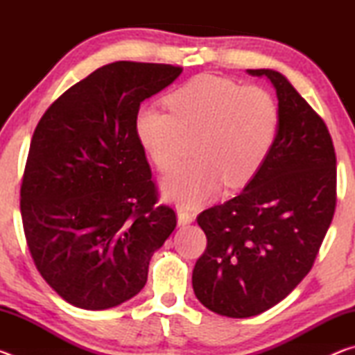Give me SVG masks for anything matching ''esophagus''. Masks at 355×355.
Wrapping results in <instances>:
<instances>
[{
	"mask_svg": "<svg viewBox=\"0 0 355 355\" xmlns=\"http://www.w3.org/2000/svg\"><path fill=\"white\" fill-rule=\"evenodd\" d=\"M177 218H178V225H188V224H191L192 220H194V214L188 213V211H183V209H180L178 214H177Z\"/></svg>",
	"mask_w": 355,
	"mask_h": 355,
	"instance_id": "esophagus-1",
	"label": "esophagus"
}]
</instances>
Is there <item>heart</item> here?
Listing matches in <instances>:
<instances>
[{"label":"heart","instance_id":"b5f03b06","mask_svg":"<svg viewBox=\"0 0 355 355\" xmlns=\"http://www.w3.org/2000/svg\"><path fill=\"white\" fill-rule=\"evenodd\" d=\"M171 112L144 106L136 114L135 135L148 159L169 171L194 136L196 158L164 178L167 199L196 207L227 186L254 178L277 141L280 111L266 89L241 86L224 76L202 73L167 94Z\"/></svg>","mask_w":355,"mask_h":355}]
</instances>
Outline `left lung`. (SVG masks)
<instances>
[{
  "label": "left lung",
  "instance_id": "left-lung-1",
  "mask_svg": "<svg viewBox=\"0 0 355 355\" xmlns=\"http://www.w3.org/2000/svg\"><path fill=\"white\" fill-rule=\"evenodd\" d=\"M280 128L266 163L243 192L202 211L207 249L196 261L197 299L228 318L260 315L310 272L336 207V156L316 111L275 70Z\"/></svg>",
  "mask_w": 355,
  "mask_h": 355
}]
</instances>
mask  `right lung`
<instances>
[{
    "label": "right lung",
    "mask_w": 355,
    "mask_h": 355,
    "mask_svg": "<svg viewBox=\"0 0 355 355\" xmlns=\"http://www.w3.org/2000/svg\"><path fill=\"white\" fill-rule=\"evenodd\" d=\"M183 69L117 61L53 101L34 130L20 188L26 243L42 277L84 310L139 293L148 263L177 225L135 135L146 98Z\"/></svg>",
    "instance_id": "1"
}]
</instances>
